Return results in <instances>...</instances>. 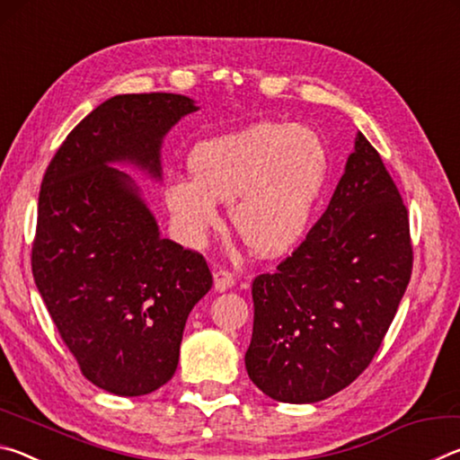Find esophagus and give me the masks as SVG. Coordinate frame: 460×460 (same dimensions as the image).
Returning a JSON list of instances; mask_svg holds the SVG:
<instances>
[{
	"instance_id": "esophagus-1",
	"label": "esophagus",
	"mask_w": 460,
	"mask_h": 460,
	"mask_svg": "<svg viewBox=\"0 0 460 460\" xmlns=\"http://www.w3.org/2000/svg\"><path fill=\"white\" fill-rule=\"evenodd\" d=\"M215 290H219V292H225V290H229V288L235 284V276L231 274L229 270H217L215 271Z\"/></svg>"
}]
</instances>
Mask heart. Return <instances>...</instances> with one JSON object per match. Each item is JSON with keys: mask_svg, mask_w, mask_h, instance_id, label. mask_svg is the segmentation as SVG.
I'll return each instance as SVG.
<instances>
[{"mask_svg": "<svg viewBox=\"0 0 460 460\" xmlns=\"http://www.w3.org/2000/svg\"><path fill=\"white\" fill-rule=\"evenodd\" d=\"M189 168L192 176L174 174L164 184L184 243L207 239L219 223L217 200H223L241 239L263 255H278L306 233L329 181L331 155L314 129L258 123L197 146Z\"/></svg>", "mask_w": 460, "mask_h": 460, "instance_id": "1", "label": "heart"}]
</instances>
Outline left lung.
<instances>
[{
    "label": "left lung",
    "mask_w": 460,
    "mask_h": 460,
    "mask_svg": "<svg viewBox=\"0 0 460 460\" xmlns=\"http://www.w3.org/2000/svg\"><path fill=\"white\" fill-rule=\"evenodd\" d=\"M410 217L379 152L357 134L306 239L252 284L249 379L271 400L314 403L369 367L411 276Z\"/></svg>",
    "instance_id": "8db88e82"
}]
</instances>
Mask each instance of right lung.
<instances>
[{
  "label": "right lung",
  "instance_id": "right-lung-1",
  "mask_svg": "<svg viewBox=\"0 0 460 460\" xmlns=\"http://www.w3.org/2000/svg\"><path fill=\"white\" fill-rule=\"evenodd\" d=\"M194 101L174 93L107 99L46 168L32 274L60 339L91 384L146 395L172 379L192 306L213 286L199 252L162 239L131 178H160L162 137Z\"/></svg>",
  "mask_w": 460,
  "mask_h": 460
}]
</instances>
